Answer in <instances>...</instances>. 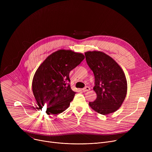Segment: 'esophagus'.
<instances>
[{"label": "esophagus", "instance_id": "34e87169", "mask_svg": "<svg viewBox=\"0 0 152 152\" xmlns=\"http://www.w3.org/2000/svg\"><path fill=\"white\" fill-rule=\"evenodd\" d=\"M90 90V88L89 87H85L84 88H83V89H82V91H83V92H87V91H89Z\"/></svg>", "mask_w": 152, "mask_h": 152}]
</instances>
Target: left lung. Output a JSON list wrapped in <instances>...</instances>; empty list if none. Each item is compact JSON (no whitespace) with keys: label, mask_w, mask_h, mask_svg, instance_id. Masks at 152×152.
Returning <instances> with one entry per match:
<instances>
[{"label":"left lung","mask_w":152,"mask_h":152,"mask_svg":"<svg viewBox=\"0 0 152 152\" xmlns=\"http://www.w3.org/2000/svg\"><path fill=\"white\" fill-rule=\"evenodd\" d=\"M87 65L95 77L94 91L97 99L89 103L97 113L106 115L120 108L127 94V81L124 71L109 55L100 51L85 53Z\"/></svg>","instance_id":"obj_1"}]
</instances>
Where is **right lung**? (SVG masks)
<instances>
[{"instance_id":"right-lung-1","label":"right lung","mask_w":152,"mask_h":152,"mask_svg":"<svg viewBox=\"0 0 152 152\" xmlns=\"http://www.w3.org/2000/svg\"><path fill=\"white\" fill-rule=\"evenodd\" d=\"M84 59V55L70 50H59L50 55L39 66L32 88L37 104L45 106L48 115H57L66 110L75 92L69 83L70 71Z\"/></svg>"}]
</instances>
